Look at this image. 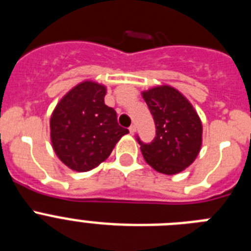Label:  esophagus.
Returning a JSON list of instances; mask_svg holds the SVG:
<instances>
[{
    "label": "esophagus",
    "mask_w": 251,
    "mask_h": 251,
    "mask_svg": "<svg viewBox=\"0 0 251 251\" xmlns=\"http://www.w3.org/2000/svg\"><path fill=\"white\" fill-rule=\"evenodd\" d=\"M136 130H137L136 126H130V127H129V132H130V134H134V133H136Z\"/></svg>",
    "instance_id": "34e87169"
}]
</instances>
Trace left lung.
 Listing matches in <instances>:
<instances>
[{
	"instance_id": "8db88e82",
	"label": "left lung",
	"mask_w": 251,
	"mask_h": 251,
	"mask_svg": "<svg viewBox=\"0 0 251 251\" xmlns=\"http://www.w3.org/2000/svg\"><path fill=\"white\" fill-rule=\"evenodd\" d=\"M156 124L150 145L139 141L148 165L163 175H177L194 163L202 145V123L187 98L170 85L142 92Z\"/></svg>"
}]
</instances>
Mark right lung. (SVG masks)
<instances>
[{"mask_svg":"<svg viewBox=\"0 0 251 251\" xmlns=\"http://www.w3.org/2000/svg\"><path fill=\"white\" fill-rule=\"evenodd\" d=\"M106 86L84 80L69 90L50 118L51 145L56 156L76 172L98 167L127 134L117 122V113L105 105Z\"/></svg>","mask_w":251,"mask_h":251,"instance_id":"right-lung-1","label":"right lung"}]
</instances>
